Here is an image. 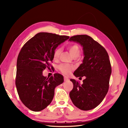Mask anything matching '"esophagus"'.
Returning a JSON list of instances; mask_svg holds the SVG:
<instances>
[{
	"instance_id": "obj_1",
	"label": "esophagus",
	"mask_w": 128,
	"mask_h": 128,
	"mask_svg": "<svg viewBox=\"0 0 128 128\" xmlns=\"http://www.w3.org/2000/svg\"><path fill=\"white\" fill-rule=\"evenodd\" d=\"M69 80L67 76H64V81H68Z\"/></svg>"
}]
</instances>
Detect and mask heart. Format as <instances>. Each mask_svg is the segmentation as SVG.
<instances>
[{
	"label": "heart",
	"mask_w": 128,
	"mask_h": 128,
	"mask_svg": "<svg viewBox=\"0 0 128 128\" xmlns=\"http://www.w3.org/2000/svg\"><path fill=\"white\" fill-rule=\"evenodd\" d=\"M68 50L69 52L71 54V55L73 58L75 57H78L80 54V50L79 48V46L76 44H73L70 46L68 48ZM61 53V49L58 48L56 50V51L54 53L53 57L54 59H57L59 58V56ZM59 70L62 72L65 75H68L70 74L72 70L73 69V67L70 66H68L66 64H60L58 67Z\"/></svg>",
	"instance_id": "heart-1"
}]
</instances>
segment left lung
Wrapping results in <instances>:
<instances>
[{"label": "left lung", "instance_id": "obj_1", "mask_svg": "<svg viewBox=\"0 0 128 128\" xmlns=\"http://www.w3.org/2000/svg\"><path fill=\"white\" fill-rule=\"evenodd\" d=\"M69 40L82 46L84 56L74 75L80 78L86 76L81 85L75 80H70L74 86L69 96L79 109L91 110L102 102L108 92L112 73L109 56L105 48L86 34L72 36Z\"/></svg>", "mask_w": 128, "mask_h": 128}]
</instances>
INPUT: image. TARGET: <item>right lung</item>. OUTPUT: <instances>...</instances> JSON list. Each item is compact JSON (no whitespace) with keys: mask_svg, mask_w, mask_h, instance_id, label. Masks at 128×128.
Returning a JSON list of instances; mask_svg holds the SVG:
<instances>
[{"mask_svg":"<svg viewBox=\"0 0 128 128\" xmlns=\"http://www.w3.org/2000/svg\"><path fill=\"white\" fill-rule=\"evenodd\" d=\"M69 38L40 32L22 48L17 60L15 84L20 100L29 110L39 112L45 109L52 101L55 88L64 82L60 74L47 78L42 71L50 68L56 48Z\"/></svg>","mask_w":128,"mask_h":128,"instance_id":"right-lung-1","label":"right lung"}]
</instances>
